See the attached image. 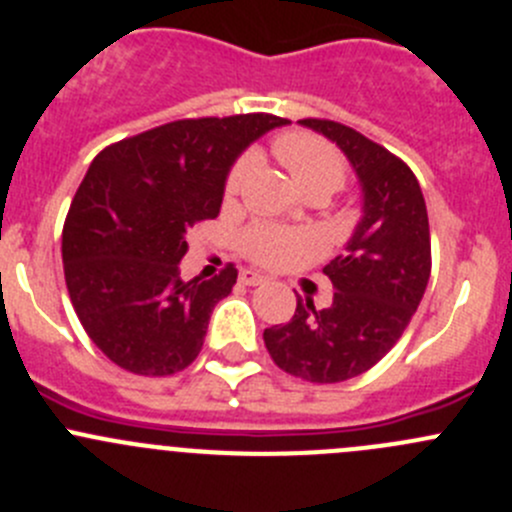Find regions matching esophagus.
Wrapping results in <instances>:
<instances>
[{"instance_id": "obj_1", "label": "esophagus", "mask_w": 512, "mask_h": 512, "mask_svg": "<svg viewBox=\"0 0 512 512\" xmlns=\"http://www.w3.org/2000/svg\"><path fill=\"white\" fill-rule=\"evenodd\" d=\"M238 281H241L243 286H259V284H264V276H261L259 271L243 269L241 274H238Z\"/></svg>"}]
</instances>
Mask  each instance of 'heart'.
Returning a JSON list of instances; mask_svg holds the SVG:
<instances>
[{
    "label": "heart",
    "instance_id": "heart-1",
    "mask_svg": "<svg viewBox=\"0 0 512 512\" xmlns=\"http://www.w3.org/2000/svg\"><path fill=\"white\" fill-rule=\"evenodd\" d=\"M271 148L304 196H311V193L329 196L337 188H342L344 178H347V160H344L342 150L314 133H304V130L281 133ZM251 168V155H243L231 165L226 183H223L226 201L241 193L243 183L251 175ZM241 248L248 259L261 266H286L311 251V238L306 233L289 231V228L256 223L241 233Z\"/></svg>",
    "mask_w": 512,
    "mask_h": 512
}]
</instances>
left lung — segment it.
Masks as SVG:
<instances>
[{
	"label": "left lung",
	"mask_w": 512,
	"mask_h": 512,
	"mask_svg": "<svg viewBox=\"0 0 512 512\" xmlns=\"http://www.w3.org/2000/svg\"><path fill=\"white\" fill-rule=\"evenodd\" d=\"M342 148L362 186V221L347 253L324 266L332 306L296 296L291 321L264 332L276 367L316 384L372 369L397 344L430 281V223L420 183L405 160L334 120H299Z\"/></svg>",
	"instance_id": "obj_1"
}]
</instances>
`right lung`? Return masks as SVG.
I'll use <instances>...</instances> for the list:
<instances>
[{
	"mask_svg": "<svg viewBox=\"0 0 512 512\" xmlns=\"http://www.w3.org/2000/svg\"><path fill=\"white\" fill-rule=\"evenodd\" d=\"M279 125L266 113L175 120L92 160L62 228V264L77 319L110 362L165 377L198 357L238 271L180 279L186 236L218 216L238 155Z\"/></svg>",
	"mask_w": 512,
	"mask_h": 512,
	"instance_id": "obj_1",
	"label": "right lung"
}]
</instances>
